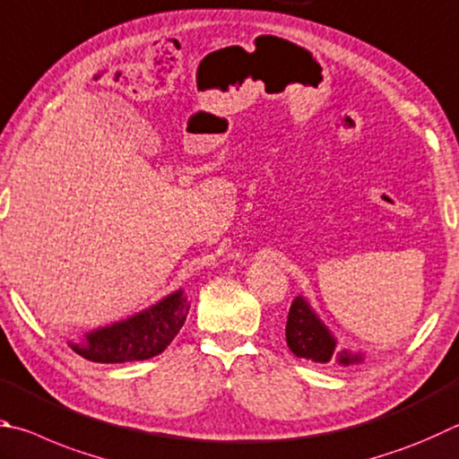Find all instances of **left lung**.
Listing matches in <instances>:
<instances>
[{"mask_svg": "<svg viewBox=\"0 0 459 459\" xmlns=\"http://www.w3.org/2000/svg\"><path fill=\"white\" fill-rule=\"evenodd\" d=\"M285 335L290 351L303 359L329 365L339 363L343 368L363 361L361 353L337 349L335 337L331 335V331L325 327L303 297H297L290 305Z\"/></svg>", "mask_w": 459, "mask_h": 459, "instance_id": "left-lung-1", "label": "left lung"}]
</instances>
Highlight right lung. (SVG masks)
<instances>
[{"label": "right lung", "instance_id": "right-lung-1", "mask_svg": "<svg viewBox=\"0 0 459 459\" xmlns=\"http://www.w3.org/2000/svg\"><path fill=\"white\" fill-rule=\"evenodd\" d=\"M188 309V299L182 290H177L126 321L88 333L82 343H70V347L84 359L96 363L150 359L172 343L186 321Z\"/></svg>", "mask_w": 459, "mask_h": 459}]
</instances>
